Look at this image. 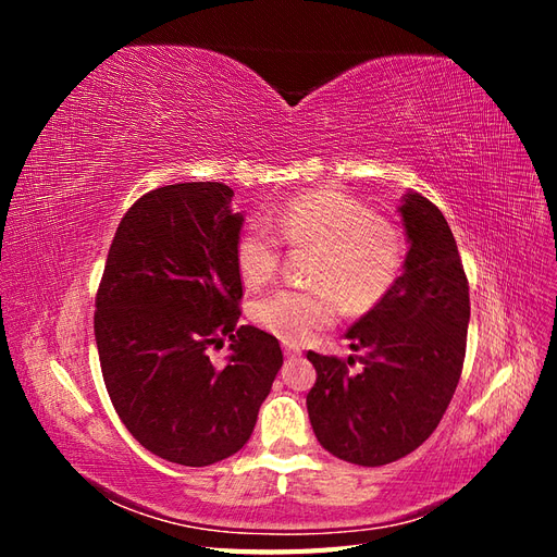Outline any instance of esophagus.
Wrapping results in <instances>:
<instances>
[{
    "label": "esophagus",
    "instance_id": "obj_1",
    "mask_svg": "<svg viewBox=\"0 0 557 557\" xmlns=\"http://www.w3.org/2000/svg\"><path fill=\"white\" fill-rule=\"evenodd\" d=\"M283 352H285V356H288V358H297V356H301V348L295 346V344H285V346H283Z\"/></svg>",
    "mask_w": 557,
    "mask_h": 557
}]
</instances>
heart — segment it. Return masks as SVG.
Instances as JSON below:
<instances>
[{
	"label": "heart",
	"mask_w": 557,
	"mask_h": 557,
	"mask_svg": "<svg viewBox=\"0 0 557 557\" xmlns=\"http://www.w3.org/2000/svg\"><path fill=\"white\" fill-rule=\"evenodd\" d=\"M269 224L288 246L315 250L311 290H276L250 309V318L283 342L301 344L327 327L336 315V299L352 315L372 311L399 278L401 234L342 190L295 195L269 215ZM271 228L252 223L237 242V272L248 288H262L278 272L281 242Z\"/></svg>",
	"instance_id": "b5f03b06"
}]
</instances>
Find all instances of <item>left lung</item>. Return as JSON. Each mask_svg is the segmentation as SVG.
Returning a JSON list of instances; mask_svg holds the SVG:
<instances>
[{"mask_svg":"<svg viewBox=\"0 0 557 557\" xmlns=\"http://www.w3.org/2000/svg\"><path fill=\"white\" fill-rule=\"evenodd\" d=\"M399 215L409 244L404 272L381 305L346 332L360 356L307 352L315 367L307 395L315 440L362 467L395 462L428 440L465 362L469 283L458 244L444 213L423 195H404Z\"/></svg>","mask_w":557,"mask_h":557,"instance_id":"left-lung-1","label":"left lung"}]
</instances>
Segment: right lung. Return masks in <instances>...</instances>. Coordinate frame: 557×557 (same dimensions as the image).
<instances>
[{"instance_id": "obj_1", "label": "right lung", "mask_w": 557, "mask_h": 557, "mask_svg": "<svg viewBox=\"0 0 557 557\" xmlns=\"http://www.w3.org/2000/svg\"><path fill=\"white\" fill-rule=\"evenodd\" d=\"M225 183H174L123 215L97 290L95 342L109 397L146 450L185 467L244 448L283 364L278 339L237 327L244 295ZM231 339L225 368L208 348Z\"/></svg>"}]
</instances>
